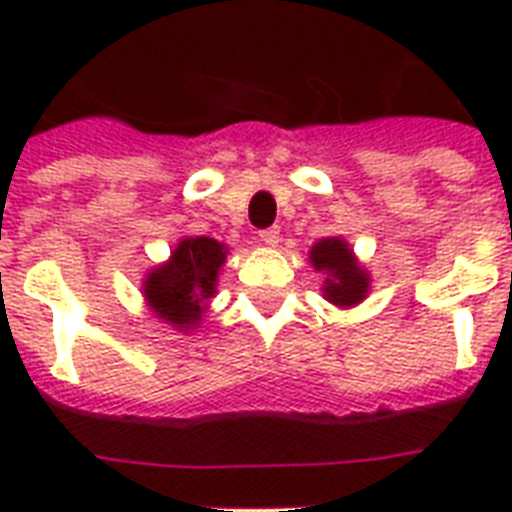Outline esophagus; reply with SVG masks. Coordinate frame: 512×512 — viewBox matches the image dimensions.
Masks as SVG:
<instances>
[{
  "mask_svg": "<svg viewBox=\"0 0 512 512\" xmlns=\"http://www.w3.org/2000/svg\"><path fill=\"white\" fill-rule=\"evenodd\" d=\"M279 241H281L279 228H265V231H260V244H265V247H276Z\"/></svg>",
  "mask_w": 512,
  "mask_h": 512,
  "instance_id": "obj_1",
  "label": "esophagus"
}]
</instances>
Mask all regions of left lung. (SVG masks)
<instances>
[{"instance_id":"8db88e82","label":"left lung","mask_w":512,"mask_h":512,"mask_svg":"<svg viewBox=\"0 0 512 512\" xmlns=\"http://www.w3.org/2000/svg\"><path fill=\"white\" fill-rule=\"evenodd\" d=\"M311 263L316 271L327 273L324 295H327L329 303L356 305L364 300L369 281H366V273L356 265L345 241L321 239L311 249Z\"/></svg>"}]
</instances>
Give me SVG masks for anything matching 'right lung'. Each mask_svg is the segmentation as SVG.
<instances>
[{
  "label": "right lung",
  "instance_id": "1",
  "mask_svg": "<svg viewBox=\"0 0 512 512\" xmlns=\"http://www.w3.org/2000/svg\"><path fill=\"white\" fill-rule=\"evenodd\" d=\"M225 263V247L209 236L183 239L164 268H156L146 279V300L159 319L188 329L199 324L204 300L215 295L220 265Z\"/></svg>",
  "mask_w": 512,
  "mask_h": 512
}]
</instances>
